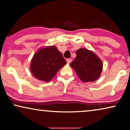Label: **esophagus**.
I'll return each instance as SVG.
<instances>
[{"label": "esophagus", "mask_w": 130, "mask_h": 130, "mask_svg": "<svg viewBox=\"0 0 130 130\" xmlns=\"http://www.w3.org/2000/svg\"><path fill=\"white\" fill-rule=\"evenodd\" d=\"M72 61V58H68V59H67V63L68 64H70Z\"/></svg>", "instance_id": "1"}]
</instances>
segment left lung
I'll list each match as a JSON object with an SVG mask.
<instances>
[{"label": "left lung", "mask_w": 130, "mask_h": 130, "mask_svg": "<svg viewBox=\"0 0 130 130\" xmlns=\"http://www.w3.org/2000/svg\"><path fill=\"white\" fill-rule=\"evenodd\" d=\"M76 58L70 65L79 79L83 82H94L98 79L103 64L95 53L86 48H80L76 51Z\"/></svg>", "instance_id": "obj_1"}]
</instances>
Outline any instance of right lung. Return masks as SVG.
<instances>
[{
  "mask_svg": "<svg viewBox=\"0 0 130 130\" xmlns=\"http://www.w3.org/2000/svg\"><path fill=\"white\" fill-rule=\"evenodd\" d=\"M66 63L63 54L56 46H50L42 48L34 55L30 69L34 77L47 82Z\"/></svg>",
  "mask_w": 130,
  "mask_h": 130,
  "instance_id": "add662e5",
  "label": "right lung"
}]
</instances>
